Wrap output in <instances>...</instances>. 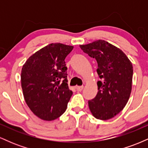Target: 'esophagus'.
I'll use <instances>...</instances> for the list:
<instances>
[{"label": "esophagus", "mask_w": 148, "mask_h": 148, "mask_svg": "<svg viewBox=\"0 0 148 148\" xmlns=\"http://www.w3.org/2000/svg\"><path fill=\"white\" fill-rule=\"evenodd\" d=\"M76 89L77 91H81L83 89H84V86H76Z\"/></svg>", "instance_id": "34e87169"}]
</instances>
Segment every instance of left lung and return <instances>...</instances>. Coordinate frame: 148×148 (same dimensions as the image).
Instances as JSON below:
<instances>
[{"instance_id": "obj_1", "label": "left lung", "mask_w": 148, "mask_h": 148, "mask_svg": "<svg viewBox=\"0 0 148 148\" xmlns=\"http://www.w3.org/2000/svg\"><path fill=\"white\" fill-rule=\"evenodd\" d=\"M80 47L97 60L100 78L97 94L88 101L90 110L97 119L109 120L125 108L130 99L133 77L132 62L120 49L104 40Z\"/></svg>"}]
</instances>
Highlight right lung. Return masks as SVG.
<instances>
[{
    "label": "right lung",
    "instance_id": "1",
    "mask_svg": "<svg viewBox=\"0 0 148 148\" xmlns=\"http://www.w3.org/2000/svg\"><path fill=\"white\" fill-rule=\"evenodd\" d=\"M73 47L60 43L46 46L23 64L21 81L27 105L44 120H53L66 111L73 92L69 89L64 59Z\"/></svg>",
    "mask_w": 148,
    "mask_h": 148
}]
</instances>
